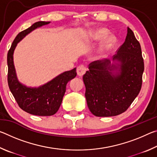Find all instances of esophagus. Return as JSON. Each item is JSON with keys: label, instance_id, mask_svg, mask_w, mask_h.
<instances>
[{"label": "esophagus", "instance_id": "1", "mask_svg": "<svg viewBox=\"0 0 157 157\" xmlns=\"http://www.w3.org/2000/svg\"><path fill=\"white\" fill-rule=\"evenodd\" d=\"M86 66L84 65H80L79 66L78 68H77V73L79 76H83L84 75V73H86Z\"/></svg>", "mask_w": 157, "mask_h": 157}]
</instances>
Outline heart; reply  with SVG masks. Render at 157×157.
I'll list each match as a JSON object with an SVG mask.
<instances>
[{"instance_id": "1", "label": "heart", "mask_w": 157, "mask_h": 157, "mask_svg": "<svg viewBox=\"0 0 157 157\" xmlns=\"http://www.w3.org/2000/svg\"><path fill=\"white\" fill-rule=\"evenodd\" d=\"M107 34L108 31L103 28L94 29L90 34V39L92 41H98L103 38V39H103L100 41L99 44H98L96 52H95V54H96V56L98 57H104L115 44L114 36L112 35H108L105 37V36L107 35ZM104 37L105 38H104Z\"/></svg>"}]
</instances>
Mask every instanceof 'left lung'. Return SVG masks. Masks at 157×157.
Listing matches in <instances>:
<instances>
[{
    "label": "left lung",
    "instance_id": "8db88e82",
    "mask_svg": "<svg viewBox=\"0 0 157 157\" xmlns=\"http://www.w3.org/2000/svg\"><path fill=\"white\" fill-rule=\"evenodd\" d=\"M143 71L140 45L127 27L125 41L112 62L107 59L93 62L83 76L90 111L98 117L124 112L139 94Z\"/></svg>",
    "mask_w": 157,
    "mask_h": 157
}]
</instances>
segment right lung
<instances>
[{
    "label": "right lung",
    "instance_id": "obj_1",
    "mask_svg": "<svg viewBox=\"0 0 157 157\" xmlns=\"http://www.w3.org/2000/svg\"><path fill=\"white\" fill-rule=\"evenodd\" d=\"M50 21H38L17 34L7 53V82L9 88L19 107L33 115L49 116L59 110L68 82L77 75L76 68L66 71L39 87H28L18 81L14 64V50L17 44L35 29L49 24Z\"/></svg>",
    "mask_w": 157,
    "mask_h": 157
}]
</instances>
